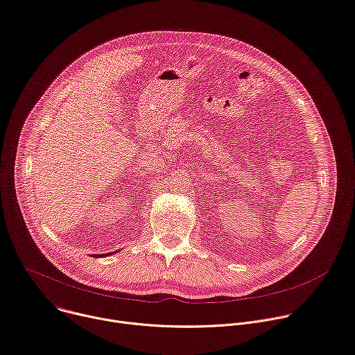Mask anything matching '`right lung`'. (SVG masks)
I'll return each instance as SVG.
<instances>
[{
  "mask_svg": "<svg viewBox=\"0 0 355 355\" xmlns=\"http://www.w3.org/2000/svg\"><path fill=\"white\" fill-rule=\"evenodd\" d=\"M108 254H100V255H94V257H107Z\"/></svg>",
  "mask_w": 355,
  "mask_h": 355,
  "instance_id": "1",
  "label": "right lung"
}]
</instances>
